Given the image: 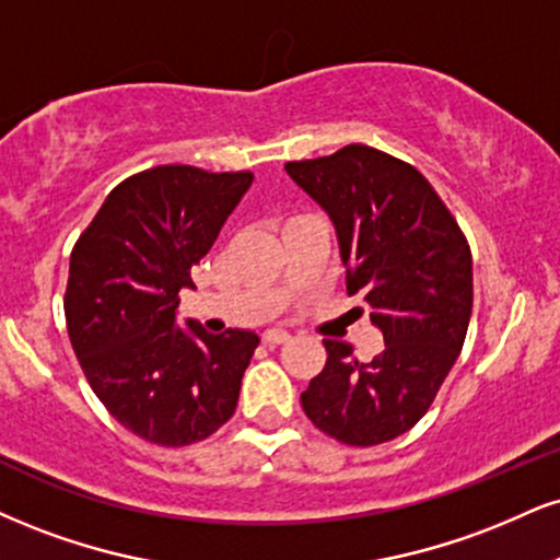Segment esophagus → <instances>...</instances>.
Here are the masks:
<instances>
[{"label":"esophagus","instance_id":"esophagus-1","mask_svg":"<svg viewBox=\"0 0 560 560\" xmlns=\"http://www.w3.org/2000/svg\"><path fill=\"white\" fill-rule=\"evenodd\" d=\"M262 341H266L268 347L284 345V341H289V331H284V328H268V331L262 334Z\"/></svg>","mask_w":560,"mask_h":560}]
</instances>
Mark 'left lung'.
<instances>
[{"label":"left lung","mask_w":560,"mask_h":560,"mask_svg":"<svg viewBox=\"0 0 560 560\" xmlns=\"http://www.w3.org/2000/svg\"><path fill=\"white\" fill-rule=\"evenodd\" d=\"M289 177L331 215L347 268L383 347L370 362L323 339L326 368L302 390L315 428L347 446H378L420 422L464 347L472 315V253L433 185L370 145L289 161Z\"/></svg>","instance_id":"obj_1"}]
</instances>
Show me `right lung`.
<instances>
[{"instance_id":"add662e5","label":"right lung","mask_w":560,"mask_h":560,"mask_svg":"<svg viewBox=\"0 0 560 560\" xmlns=\"http://www.w3.org/2000/svg\"><path fill=\"white\" fill-rule=\"evenodd\" d=\"M250 172L153 166L119 182L70 255L65 318L93 394L117 422L156 446H190L234 415L258 334L177 326Z\"/></svg>"}]
</instances>
